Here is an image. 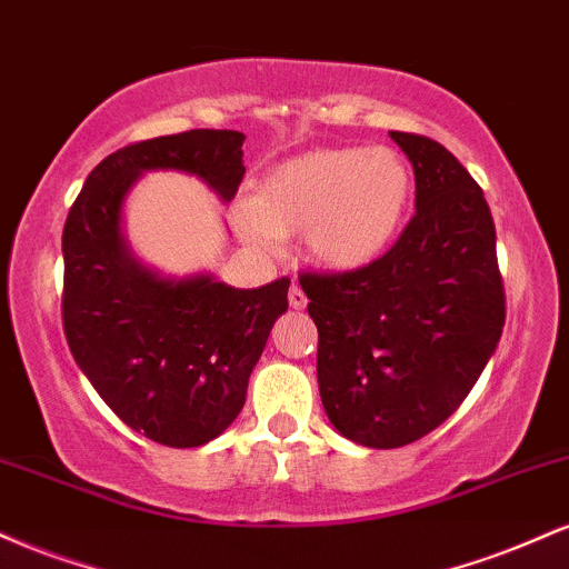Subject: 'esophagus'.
<instances>
[{
    "instance_id": "esophagus-1",
    "label": "esophagus",
    "mask_w": 569,
    "mask_h": 569,
    "mask_svg": "<svg viewBox=\"0 0 569 569\" xmlns=\"http://www.w3.org/2000/svg\"><path fill=\"white\" fill-rule=\"evenodd\" d=\"M289 305L293 307V310H305V307H307V297H305V291L299 289V286H291V289H289Z\"/></svg>"
}]
</instances>
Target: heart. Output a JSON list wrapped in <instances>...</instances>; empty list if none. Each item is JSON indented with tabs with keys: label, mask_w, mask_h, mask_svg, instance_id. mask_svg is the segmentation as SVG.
I'll use <instances>...</instances> for the list:
<instances>
[{
	"label": "heart",
	"mask_w": 569,
	"mask_h": 569,
	"mask_svg": "<svg viewBox=\"0 0 569 569\" xmlns=\"http://www.w3.org/2000/svg\"><path fill=\"white\" fill-rule=\"evenodd\" d=\"M415 179L393 149L321 147L259 181L248 227L259 240L305 234V253L329 272L369 267L396 243Z\"/></svg>",
	"instance_id": "b5f03b06"
}]
</instances>
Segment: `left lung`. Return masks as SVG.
Here are the masks:
<instances>
[{
    "instance_id": "obj_1",
    "label": "left lung",
    "mask_w": 569,
    "mask_h": 569,
    "mask_svg": "<svg viewBox=\"0 0 569 569\" xmlns=\"http://www.w3.org/2000/svg\"><path fill=\"white\" fill-rule=\"evenodd\" d=\"M415 168V217L356 272H302L331 426L371 449L439 428L498 348L506 291L485 192L449 149L390 130Z\"/></svg>"
}]
</instances>
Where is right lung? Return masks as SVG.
I'll return each instance as SVG.
<instances>
[{
    "label": "right lung",
    "mask_w": 569,
    "mask_h": 569,
    "mask_svg": "<svg viewBox=\"0 0 569 569\" xmlns=\"http://www.w3.org/2000/svg\"><path fill=\"white\" fill-rule=\"evenodd\" d=\"M238 130H187L117 149L90 171L63 224V331L107 407L147 439L202 447L232 426L289 278L232 289L213 276L166 278L122 234V206L147 171H184L232 200L243 181Z\"/></svg>",
    "instance_id": "add662e5"
}]
</instances>
